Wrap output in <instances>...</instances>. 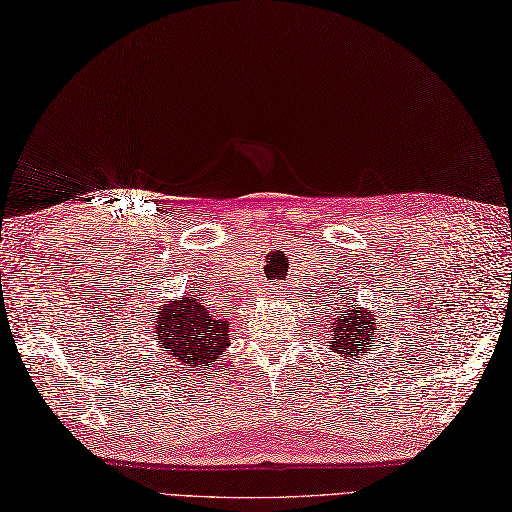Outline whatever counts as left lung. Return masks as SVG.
<instances>
[{"mask_svg":"<svg viewBox=\"0 0 512 512\" xmlns=\"http://www.w3.org/2000/svg\"><path fill=\"white\" fill-rule=\"evenodd\" d=\"M377 316L368 308H353L342 310L338 319L331 321L329 327V344L325 347L331 349L334 355H340L347 366L353 364V359L370 351V347H377Z\"/></svg>","mask_w":512,"mask_h":512,"instance_id":"left-lung-1","label":"left lung"}]
</instances>
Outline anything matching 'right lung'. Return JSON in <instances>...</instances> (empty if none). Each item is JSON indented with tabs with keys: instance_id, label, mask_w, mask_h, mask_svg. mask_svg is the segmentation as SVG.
<instances>
[{
	"instance_id": "right-lung-1",
	"label": "right lung",
	"mask_w": 512,
	"mask_h": 512,
	"mask_svg": "<svg viewBox=\"0 0 512 512\" xmlns=\"http://www.w3.org/2000/svg\"><path fill=\"white\" fill-rule=\"evenodd\" d=\"M153 319V334L159 351H165V362L191 370H211L222 362L228 349V321L217 319L204 306L198 295H185L176 301L163 303Z\"/></svg>"
}]
</instances>
